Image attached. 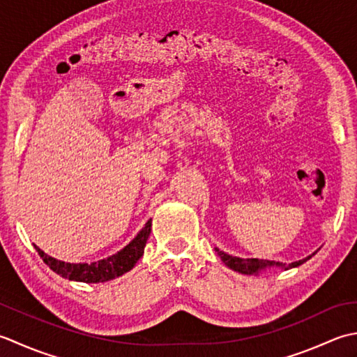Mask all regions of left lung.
<instances>
[{
	"label": "left lung",
	"mask_w": 357,
	"mask_h": 357,
	"mask_svg": "<svg viewBox=\"0 0 357 357\" xmlns=\"http://www.w3.org/2000/svg\"><path fill=\"white\" fill-rule=\"evenodd\" d=\"M217 254H219L222 261L228 268H231L232 271H237L240 274H246V275H259L260 273H264L266 270H271V268H280V270H291V268H297L301 266L305 261L310 260L317 251H314L310 256H307L302 260L293 261V264L285 265L280 264V261H274V260H264V259H242V257H236V256H229V254L220 251L219 248H215Z\"/></svg>",
	"instance_id": "8db88e82"
}]
</instances>
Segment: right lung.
<instances>
[{
  "label": "right lung",
  "instance_id": "right-lung-1",
  "mask_svg": "<svg viewBox=\"0 0 357 357\" xmlns=\"http://www.w3.org/2000/svg\"><path fill=\"white\" fill-rule=\"evenodd\" d=\"M151 227L152 220L149 219L146 225L142 228V231L130 240L125 248L106 259L91 261V264H69V261L56 260L47 256V254L45 251H41L36 245L33 246L35 250L38 251L43 261H45L54 273L61 275V278L84 283H100L117 279L120 275L132 270L137 261L143 256L144 246H146L148 237L151 234Z\"/></svg>",
  "mask_w": 357,
  "mask_h": 357
}]
</instances>
